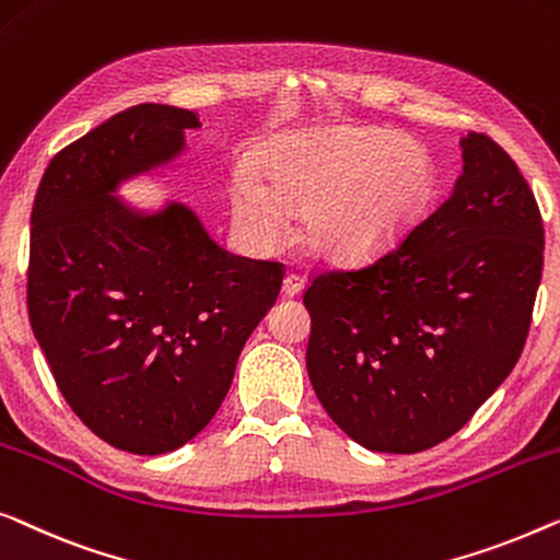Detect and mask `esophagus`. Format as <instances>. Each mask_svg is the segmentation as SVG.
<instances>
[{
    "mask_svg": "<svg viewBox=\"0 0 560 560\" xmlns=\"http://www.w3.org/2000/svg\"><path fill=\"white\" fill-rule=\"evenodd\" d=\"M300 290H303V280L298 275H285V280H282V298H295L300 295Z\"/></svg>",
    "mask_w": 560,
    "mask_h": 560,
    "instance_id": "1",
    "label": "esophagus"
}]
</instances>
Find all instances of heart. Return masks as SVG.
<instances>
[{
  "label": "heart",
  "mask_w": 560,
  "mask_h": 560,
  "mask_svg": "<svg viewBox=\"0 0 560 560\" xmlns=\"http://www.w3.org/2000/svg\"><path fill=\"white\" fill-rule=\"evenodd\" d=\"M260 173L240 166L232 176L242 230L272 245L288 230V207L303 209L305 245L330 260H369L399 245L436 184L427 145L378 128L288 136L265 151Z\"/></svg>",
  "instance_id": "obj_1"
}]
</instances>
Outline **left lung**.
Wrapping results in <instances>:
<instances>
[{"mask_svg": "<svg viewBox=\"0 0 560 560\" xmlns=\"http://www.w3.org/2000/svg\"><path fill=\"white\" fill-rule=\"evenodd\" d=\"M455 189L399 247L305 290L307 376L328 417L374 452L415 455L462 429L521 359L542 272L528 182L467 133Z\"/></svg>", "mask_w": 560, "mask_h": 560, "instance_id": "left-lung-1", "label": "left lung"}]
</instances>
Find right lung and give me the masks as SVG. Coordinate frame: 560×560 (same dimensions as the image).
I'll list each match as a JSON object with an SVG mask.
<instances>
[{"label": "right lung", "instance_id": "1", "mask_svg": "<svg viewBox=\"0 0 560 560\" xmlns=\"http://www.w3.org/2000/svg\"><path fill=\"white\" fill-rule=\"evenodd\" d=\"M199 126L161 103L116 113L50 161L32 205V334L80 421L133 455L179 450L212 421L282 285V265L230 255L179 201L145 212L116 197Z\"/></svg>", "mask_w": 560, "mask_h": 560}]
</instances>
